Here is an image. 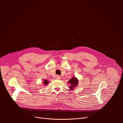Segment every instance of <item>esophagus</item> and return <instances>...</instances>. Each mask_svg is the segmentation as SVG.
Wrapping results in <instances>:
<instances>
[{
  "label": "esophagus",
  "instance_id": "1",
  "mask_svg": "<svg viewBox=\"0 0 123 123\" xmlns=\"http://www.w3.org/2000/svg\"><path fill=\"white\" fill-rule=\"evenodd\" d=\"M56 78L57 79H60L61 77H60L59 75H57V76H56Z\"/></svg>",
  "mask_w": 123,
  "mask_h": 123
}]
</instances>
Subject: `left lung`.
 <instances>
[{
    "mask_svg": "<svg viewBox=\"0 0 123 123\" xmlns=\"http://www.w3.org/2000/svg\"><path fill=\"white\" fill-rule=\"evenodd\" d=\"M68 83L71 84V86H69V88L71 90H73L74 87L77 86L78 85V80L75 77H74L70 79Z\"/></svg>",
    "mask_w": 123,
    "mask_h": 123,
    "instance_id": "obj_1",
    "label": "left lung"
}]
</instances>
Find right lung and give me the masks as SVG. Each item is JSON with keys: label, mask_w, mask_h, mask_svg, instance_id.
<instances>
[{"label": "right lung", "mask_w": 123, "mask_h": 123, "mask_svg": "<svg viewBox=\"0 0 123 123\" xmlns=\"http://www.w3.org/2000/svg\"><path fill=\"white\" fill-rule=\"evenodd\" d=\"M48 84V81L47 80H44V84L45 85H47Z\"/></svg>", "instance_id": "obj_1"}]
</instances>
